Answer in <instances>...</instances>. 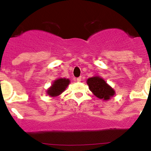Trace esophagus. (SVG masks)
Wrapping results in <instances>:
<instances>
[{
    "label": "esophagus",
    "instance_id": "1",
    "mask_svg": "<svg viewBox=\"0 0 151 151\" xmlns=\"http://www.w3.org/2000/svg\"><path fill=\"white\" fill-rule=\"evenodd\" d=\"M77 82H81V81H82V77H78V78H77Z\"/></svg>",
    "mask_w": 151,
    "mask_h": 151
}]
</instances>
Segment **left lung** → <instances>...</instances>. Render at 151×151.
I'll return each mask as SVG.
<instances>
[{
  "instance_id": "1",
  "label": "left lung",
  "mask_w": 151,
  "mask_h": 151,
  "mask_svg": "<svg viewBox=\"0 0 151 151\" xmlns=\"http://www.w3.org/2000/svg\"><path fill=\"white\" fill-rule=\"evenodd\" d=\"M89 89L100 99L109 100L115 94V91L99 77H93L87 80Z\"/></svg>"
}]
</instances>
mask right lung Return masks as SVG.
Instances as JSON below:
<instances>
[{
	"label": "right lung",
	"instance_id": "right-lung-1",
	"mask_svg": "<svg viewBox=\"0 0 151 151\" xmlns=\"http://www.w3.org/2000/svg\"><path fill=\"white\" fill-rule=\"evenodd\" d=\"M69 83H70V81H69L68 79L65 78H60L55 80L53 83L52 84V86L47 90V94L51 97L58 96L64 91Z\"/></svg>",
	"mask_w": 151,
	"mask_h": 151
}]
</instances>
